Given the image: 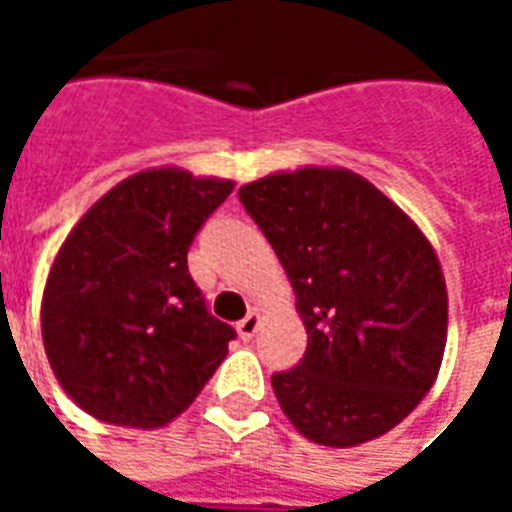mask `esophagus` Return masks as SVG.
I'll use <instances>...</instances> for the list:
<instances>
[{"label": "esophagus", "mask_w": 512, "mask_h": 512, "mask_svg": "<svg viewBox=\"0 0 512 512\" xmlns=\"http://www.w3.org/2000/svg\"><path fill=\"white\" fill-rule=\"evenodd\" d=\"M257 329H260V315H257V312H249L244 321H238V326H235V332H238V337H241L244 343H249V340L255 337Z\"/></svg>", "instance_id": "esophagus-1"}]
</instances>
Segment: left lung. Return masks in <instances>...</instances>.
<instances>
[{
    "label": "left lung",
    "instance_id": "8db88e82",
    "mask_svg": "<svg viewBox=\"0 0 512 512\" xmlns=\"http://www.w3.org/2000/svg\"><path fill=\"white\" fill-rule=\"evenodd\" d=\"M296 293L307 351L271 376L304 439L359 447L436 384L447 285L436 249L397 202L345 167L271 172L238 189Z\"/></svg>",
    "mask_w": 512,
    "mask_h": 512
}]
</instances>
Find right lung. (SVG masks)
Listing matches in <instances>:
<instances>
[{"mask_svg":"<svg viewBox=\"0 0 512 512\" xmlns=\"http://www.w3.org/2000/svg\"><path fill=\"white\" fill-rule=\"evenodd\" d=\"M235 180L150 167L106 191L54 257L40 332L76 406L120 428L180 417L227 356L235 332L205 310L189 246Z\"/></svg>","mask_w":512,"mask_h":512,"instance_id":"add662e5","label":"right lung"}]
</instances>
